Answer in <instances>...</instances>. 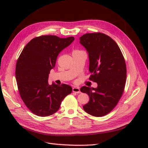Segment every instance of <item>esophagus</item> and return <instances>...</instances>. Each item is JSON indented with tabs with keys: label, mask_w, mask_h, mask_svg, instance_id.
Instances as JSON below:
<instances>
[{
	"label": "esophagus",
	"mask_w": 148,
	"mask_h": 148,
	"mask_svg": "<svg viewBox=\"0 0 148 148\" xmlns=\"http://www.w3.org/2000/svg\"><path fill=\"white\" fill-rule=\"evenodd\" d=\"M72 91L73 92H75L76 93H80V89L78 87H76V86L73 87L72 89Z\"/></svg>",
	"instance_id": "1"
}]
</instances>
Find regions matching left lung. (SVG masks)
I'll list each match as a JSON object with an SVG mask.
<instances>
[{"instance_id":"8db88e82","label":"left lung","mask_w":148,"mask_h":148,"mask_svg":"<svg viewBox=\"0 0 148 148\" xmlns=\"http://www.w3.org/2000/svg\"><path fill=\"white\" fill-rule=\"evenodd\" d=\"M79 43L88 53L89 79L97 84L96 88L84 86L80 89L89 97L83 109L102 117L112 110L123 94L127 78L125 59L117 44L105 34H85L79 38Z\"/></svg>"}]
</instances>
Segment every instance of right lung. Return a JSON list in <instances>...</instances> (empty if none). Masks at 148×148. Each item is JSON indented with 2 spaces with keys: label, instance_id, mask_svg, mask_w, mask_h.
Segmentation results:
<instances>
[{
  "label": "right lung",
  "instance_id": "right-lung-1",
  "mask_svg": "<svg viewBox=\"0 0 148 148\" xmlns=\"http://www.w3.org/2000/svg\"><path fill=\"white\" fill-rule=\"evenodd\" d=\"M74 39L41 36L31 40L22 51L16 65L17 86L22 100L35 115L47 117L56 113L72 91L68 84L49 85L48 78L59 53Z\"/></svg>",
  "mask_w": 148,
  "mask_h": 148
}]
</instances>
